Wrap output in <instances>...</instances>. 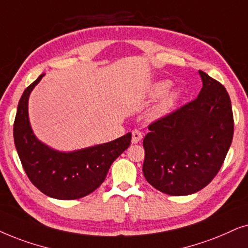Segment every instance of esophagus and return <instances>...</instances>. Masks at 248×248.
Returning a JSON list of instances; mask_svg holds the SVG:
<instances>
[{"label":"esophagus","mask_w":248,"mask_h":248,"mask_svg":"<svg viewBox=\"0 0 248 248\" xmlns=\"http://www.w3.org/2000/svg\"><path fill=\"white\" fill-rule=\"evenodd\" d=\"M143 136H144V135L140 130L135 129L133 131V138H131V141H133L134 144H137L138 141H140L141 140H143Z\"/></svg>","instance_id":"esophagus-1"}]
</instances>
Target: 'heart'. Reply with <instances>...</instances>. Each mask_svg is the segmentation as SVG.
<instances>
[{"label": "heart", "mask_w": 248, "mask_h": 248, "mask_svg": "<svg viewBox=\"0 0 248 248\" xmlns=\"http://www.w3.org/2000/svg\"><path fill=\"white\" fill-rule=\"evenodd\" d=\"M171 86V82L168 81V80H162V81H158L156 82L153 86V90H152V95L155 97H158V96H162L168 92V90L170 88ZM177 97V93L176 92H172V93H170L168 96H166L163 98L162 101L160 102V104L156 105V108H154L153 113L154 117H161V115H163L164 113H167L168 110L171 108V105L173 104L174 100H176Z\"/></svg>", "instance_id": "b5f03b06"}]
</instances>
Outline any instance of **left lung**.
<instances>
[{
    "mask_svg": "<svg viewBox=\"0 0 248 248\" xmlns=\"http://www.w3.org/2000/svg\"><path fill=\"white\" fill-rule=\"evenodd\" d=\"M200 75L199 96L151 122L143 140L145 179L168 195H189L207 186L232 141L229 94L205 72Z\"/></svg>",
    "mask_w": 248,
    "mask_h": 248,
    "instance_id": "left-lung-1",
    "label": "left lung"
}]
</instances>
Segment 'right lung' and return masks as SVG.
<instances>
[{"mask_svg": "<svg viewBox=\"0 0 248 248\" xmlns=\"http://www.w3.org/2000/svg\"><path fill=\"white\" fill-rule=\"evenodd\" d=\"M43 76L26 88L19 101L13 124L16 152L29 180L43 194L58 200L81 199L101 186L113 161L130 146L131 134L71 153L53 151L42 144L29 124L28 98Z\"/></svg>", "mask_w": 248, "mask_h": 248, "instance_id": "1", "label": "right lung"}]
</instances>
